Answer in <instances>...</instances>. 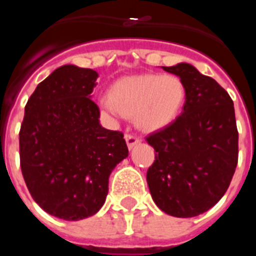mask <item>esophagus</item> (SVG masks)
<instances>
[{
	"label": "esophagus",
	"mask_w": 256,
	"mask_h": 256,
	"mask_svg": "<svg viewBox=\"0 0 256 256\" xmlns=\"http://www.w3.org/2000/svg\"><path fill=\"white\" fill-rule=\"evenodd\" d=\"M126 144H128V148H133L137 144H140L141 142V140L137 137L136 134H133V133H126Z\"/></svg>",
	"instance_id": "1"
}]
</instances>
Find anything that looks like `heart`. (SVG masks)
Wrapping results in <instances>:
<instances>
[{"label": "heart", "instance_id": "b5f03b06", "mask_svg": "<svg viewBox=\"0 0 256 256\" xmlns=\"http://www.w3.org/2000/svg\"><path fill=\"white\" fill-rule=\"evenodd\" d=\"M186 97L184 84L173 74H142L119 79L100 105L114 115H133L136 126L156 130L176 119Z\"/></svg>", "mask_w": 256, "mask_h": 256}]
</instances>
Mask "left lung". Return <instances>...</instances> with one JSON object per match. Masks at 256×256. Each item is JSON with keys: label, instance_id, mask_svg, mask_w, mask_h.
<instances>
[{"label": "left lung", "instance_id": "obj_1", "mask_svg": "<svg viewBox=\"0 0 256 256\" xmlns=\"http://www.w3.org/2000/svg\"><path fill=\"white\" fill-rule=\"evenodd\" d=\"M186 88L176 120L146 137L155 150L148 184L155 204L178 218L208 212L223 198L238 162L234 101L218 82L190 64L162 66Z\"/></svg>", "mask_w": 256, "mask_h": 256}]
</instances>
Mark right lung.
<instances>
[{"mask_svg": "<svg viewBox=\"0 0 256 256\" xmlns=\"http://www.w3.org/2000/svg\"><path fill=\"white\" fill-rule=\"evenodd\" d=\"M98 74L64 65L29 97L19 132L20 168L33 200L64 220L96 214L108 176L128 156L124 134L101 126L91 96Z\"/></svg>", "mask_w": 256, "mask_h": 256, "instance_id": "obj_1", "label": "right lung"}]
</instances>
